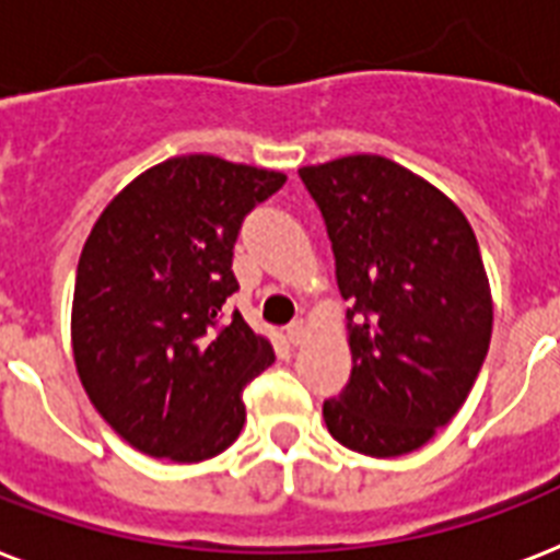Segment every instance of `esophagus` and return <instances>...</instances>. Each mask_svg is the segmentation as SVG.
Segmentation results:
<instances>
[{"mask_svg":"<svg viewBox=\"0 0 560 560\" xmlns=\"http://www.w3.org/2000/svg\"><path fill=\"white\" fill-rule=\"evenodd\" d=\"M304 336H307V322L295 319L288 325V342L290 345H302Z\"/></svg>","mask_w":560,"mask_h":560,"instance_id":"1","label":"esophagus"}]
</instances>
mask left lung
Segmentation results:
<instances>
[{
	"mask_svg": "<svg viewBox=\"0 0 560 560\" xmlns=\"http://www.w3.org/2000/svg\"><path fill=\"white\" fill-rule=\"evenodd\" d=\"M299 177L351 302V380L322 406L327 431L371 457L413 452L460 411L489 351L492 293L475 233L440 189L380 154Z\"/></svg>",
	"mask_w": 560,
	"mask_h": 560,
	"instance_id": "1",
	"label": "left lung"
}]
</instances>
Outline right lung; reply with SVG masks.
<instances>
[{"instance_id": "1", "label": "right lung", "mask_w": 560, "mask_h": 560, "mask_svg": "<svg viewBox=\"0 0 560 560\" xmlns=\"http://www.w3.org/2000/svg\"><path fill=\"white\" fill-rule=\"evenodd\" d=\"M288 177L215 154L170 158L103 209L77 265L71 345L85 394L129 445L198 463L235 443L270 342L224 302L244 218Z\"/></svg>"}]
</instances>
